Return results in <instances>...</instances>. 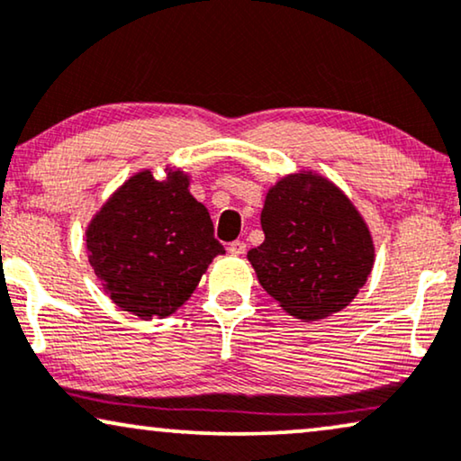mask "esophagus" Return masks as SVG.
<instances>
[{
  "instance_id": "34e87169",
  "label": "esophagus",
  "mask_w": 461,
  "mask_h": 461,
  "mask_svg": "<svg viewBox=\"0 0 461 461\" xmlns=\"http://www.w3.org/2000/svg\"><path fill=\"white\" fill-rule=\"evenodd\" d=\"M228 250H230V255H244L246 252V244L242 242V240H233V242H230V246H228Z\"/></svg>"
}]
</instances>
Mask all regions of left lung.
I'll return each mask as SVG.
<instances>
[{
	"label": "left lung",
	"mask_w": 461,
	"mask_h": 461,
	"mask_svg": "<svg viewBox=\"0 0 461 461\" xmlns=\"http://www.w3.org/2000/svg\"><path fill=\"white\" fill-rule=\"evenodd\" d=\"M265 242L249 250L258 282L304 321L339 313L374 267V242L359 211L332 181L288 175L265 196Z\"/></svg>",
	"instance_id": "obj_1"
}]
</instances>
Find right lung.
Segmentation results:
<instances>
[{"mask_svg":"<svg viewBox=\"0 0 461 461\" xmlns=\"http://www.w3.org/2000/svg\"><path fill=\"white\" fill-rule=\"evenodd\" d=\"M184 171L165 181L141 171L125 181L87 228L89 263L122 311L152 320L177 311L223 246L192 196Z\"/></svg>","mask_w":461,"mask_h":461,"instance_id":"right-lung-1","label":"right lung"}]
</instances>
